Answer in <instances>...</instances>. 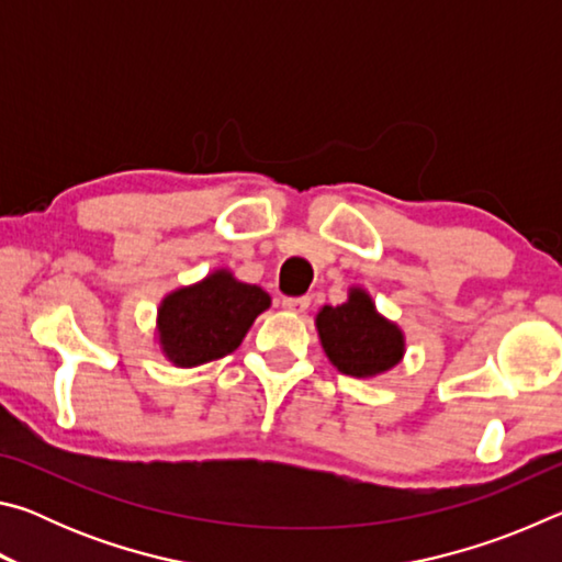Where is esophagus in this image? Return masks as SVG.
Returning a JSON list of instances; mask_svg holds the SVG:
<instances>
[{"mask_svg":"<svg viewBox=\"0 0 562 562\" xmlns=\"http://www.w3.org/2000/svg\"><path fill=\"white\" fill-rule=\"evenodd\" d=\"M282 307L288 312H294V315H302L310 307V297H284Z\"/></svg>","mask_w":562,"mask_h":562,"instance_id":"obj_1","label":"esophagus"}]
</instances>
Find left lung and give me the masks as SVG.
Listing matches in <instances>:
<instances>
[{"label": "left lung", "instance_id": "8db88e82", "mask_svg": "<svg viewBox=\"0 0 562 562\" xmlns=\"http://www.w3.org/2000/svg\"><path fill=\"white\" fill-rule=\"evenodd\" d=\"M317 331L329 361L347 376H376L404 357L402 329L379 315L364 290H351L339 307H322Z\"/></svg>", "mask_w": 562, "mask_h": 562}]
</instances>
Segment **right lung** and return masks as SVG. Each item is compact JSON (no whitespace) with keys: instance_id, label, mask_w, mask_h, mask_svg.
<instances>
[{"instance_id":"right-lung-1","label":"right lung","mask_w":562,"mask_h":562,"mask_svg":"<svg viewBox=\"0 0 562 562\" xmlns=\"http://www.w3.org/2000/svg\"><path fill=\"white\" fill-rule=\"evenodd\" d=\"M270 307L258 284L237 282L227 270L168 294L158 310V335L178 367H198L240 347L255 317Z\"/></svg>"}]
</instances>
